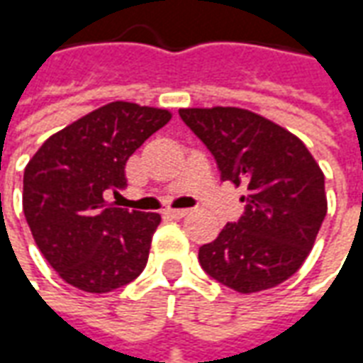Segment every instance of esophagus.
I'll return each mask as SVG.
<instances>
[{
    "mask_svg": "<svg viewBox=\"0 0 363 363\" xmlns=\"http://www.w3.org/2000/svg\"><path fill=\"white\" fill-rule=\"evenodd\" d=\"M190 210H167V216H171V218H177V220H181L184 216H189Z\"/></svg>",
    "mask_w": 363,
    "mask_h": 363,
    "instance_id": "34e87169",
    "label": "esophagus"
}]
</instances>
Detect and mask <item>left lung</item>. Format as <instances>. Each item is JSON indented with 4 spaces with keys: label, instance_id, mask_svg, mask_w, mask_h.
I'll list each match as a JSON object with an SVG mask.
<instances>
[{
    "label": "left lung",
    "instance_id": "left-lung-1",
    "mask_svg": "<svg viewBox=\"0 0 363 363\" xmlns=\"http://www.w3.org/2000/svg\"><path fill=\"white\" fill-rule=\"evenodd\" d=\"M179 114L212 151L221 181L247 189L241 220L200 247L202 268L239 294L286 281L309 257L327 216L319 163L297 135L247 108H181Z\"/></svg>",
    "mask_w": 363,
    "mask_h": 363
}]
</instances>
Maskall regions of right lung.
Returning <instances> with one entry per match:
<instances>
[{"mask_svg": "<svg viewBox=\"0 0 363 363\" xmlns=\"http://www.w3.org/2000/svg\"><path fill=\"white\" fill-rule=\"evenodd\" d=\"M171 112L114 101L52 134L25 167L23 212L62 280L106 294L147 264L159 213L128 212L104 194L126 186V161Z\"/></svg>", "mask_w": 363, "mask_h": 363, "instance_id": "add662e5", "label": "right lung"}]
</instances>
